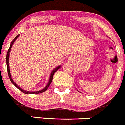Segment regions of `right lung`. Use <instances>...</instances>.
<instances>
[{
    "instance_id": "add662e5",
    "label": "right lung",
    "mask_w": 125,
    "mask_h": 125,
    "mask_svg": "<svg viewBox=\"0 0 125 125\" xmlns=\"http://www.w3.org/2000/svg\"><path fill=\"white\" fill-rule=\"evenodd\" d=\"M19 36V34H18V35L16 36V38H14V39H13V41H12L11 43L9 49H8V52H7V57H6V62H7V72H8V76H9V78L10 79V80H11V81L12 83H13V84H14V86H15L16 87H17V88L19 89L21 91H22V92H23V93H24V94H40V93H42V92H45V91H46L48 87H49V86H50V84H51L52 81V80H53V75H54V74H55V73L57 71V70H58V69H60V67H61V65H59V66H58L57 67H56L55 69H53V70L52 71L51 73H50V78H49V82H48L47 84V86H45V87H44V89H42V90H40V91H35V92H30V91H25V90H23V89H21L20 87H19V86H18V85H17L14 82V81H13V79H12L11 75V73H10V70L9 62H8V60H9L10 52V51H11V49L12 47H13V44H14V41H16V39L17 38H18Z\"/></svg>"
}]
</instances>
